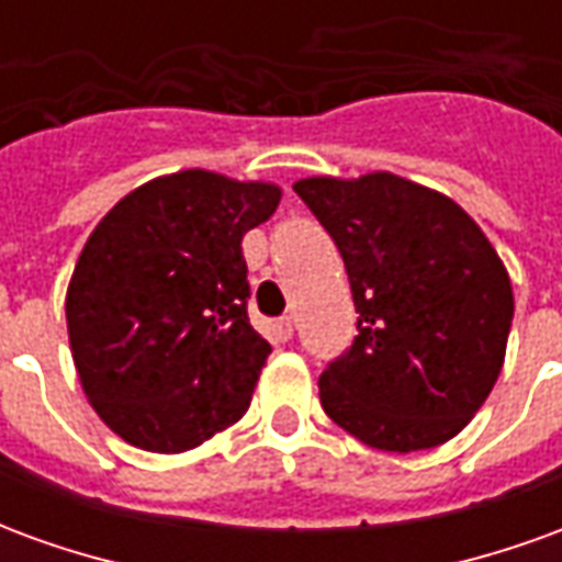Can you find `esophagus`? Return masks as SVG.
<instances>
[{
  "label": "esophagus",
  "mask_w": 562,
  "mask_h": 562,
  "mask_svg": "<svg viewBox=\"0 0 562 562\" xmlns=\"http://www.w3.org/2000/svg\"><path fill=\"white\" fill-rule=\"evenodd\" d=\"M273 334H277V340H292V334H294L292 318L289 316L277 318V322H273Z\"/></svg>",
  "instance_id": "esophagus-1"
}]
</instances>
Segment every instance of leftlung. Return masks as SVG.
<instances>
[{
    "label": "left lung",
    "instance_id": "left-lung-1",
    "mask_svg": "<svg viewBox=\"0 0 562 562\" xmlns=\"http://www.w3.org/2000/svg\"><path fill=\"white\" fill-rule=\"evenodd\" d=\"M294 192L340 249L358 337L318 376L337 422L379 451L458 436L494 389L515 297L467 210L406 177H306Z\"/></svg>",
    "mask_w": 562,
    "mask_h": 562
}]
</instances>
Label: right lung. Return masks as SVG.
Listing matches in <instances>:
<instances>
[{"mask_svg":"<svg viewBox=\"0 0 562 562\" xmlns=\"http://www.w3.org/2000/svg\"><path fill=\"white\" fill-rule=\"evenodd\" d=\"M280 186L189 171L116 201L66 294L71 358L92 409L128 446L180 454L240 422L270 342L246 316L240 240Z\"/></svg>","mask_w":562,"mask_h":562,"instance_id":"1","label":"right lung"}]
</instances>
